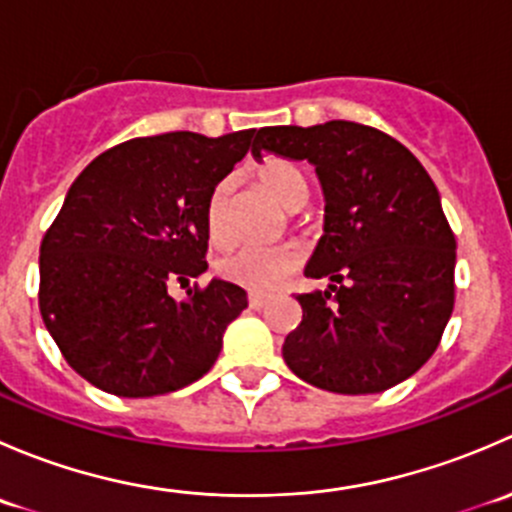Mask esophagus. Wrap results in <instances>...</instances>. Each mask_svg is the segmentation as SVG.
<instances>
[{
  "instance_id": "obj_1",
  "label": "esophagus",
  "mask_w": 512,
  "mask_h": 512,
  "mask_svg": "<svg viewBox=\"0 0 512 512\" xmlns=\"http://www.w3.org/2000/svg\"><path fill=\"white\" fill-rule=\"evenodd\" d=\"M247 302H250L252 309H262L267 302H270V294H262V292H250V297H247Z\"/></svg>"
}]
</instances>
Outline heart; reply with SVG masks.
Masks as SVG:
<instances>
[{"label": "heart", "mask_w": 512, "mask_h": 512, "mask_svg": "<svg viewBox=\"0 0 512 512\" xmlns=\"http://www.w3.org/2000/svg\"><path fill=\"white\" fill-rule=\"evenodd\" d=\"M257 175H260L262 188L285 210L294 213V210L304 208V203L309 200V183L297 165L285 163V160H270L267 165H262ZM230 193V180H220L205 200V230H208L210 242L218 247L232 245L237 235ZM299 262H302V250L292 242L272 247L245 245L230 252L220 262V275L247 289H275L287 275L297 270Z\"/></svg>", "instance_id": "1"}]
</instances>
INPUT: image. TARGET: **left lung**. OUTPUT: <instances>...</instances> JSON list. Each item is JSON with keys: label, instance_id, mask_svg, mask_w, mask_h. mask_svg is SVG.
Returning <instances> with one entry per match:
<instances>
[{"label": "left lung", "instance_id": "8db88e82", "mask_svg": "<svg viewBox=\"0 0 512 512\" xmlns=\"http://www.w3.org/2000/svg\"><path fill=\"white\" fill-rule=\"evenodd\" d=\"M262 151L314 165L324 235L304 275L332 285L297 294L302 324L282 356L307 384L334 394H379L436 352L453 312L456 237L441 195L414 153L352 121L267 126Z\"/></svg>", "mask_w": 512, "mask_h": 512}]
</instances>
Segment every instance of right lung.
Instances as JSON below:
<instances>
[{
	"label": "right lung",
	"instance_id": "obj_1",
	"mask_svg": "<svg viewBox=\"0 0 512 512\" xmlns=\"http://www.w3.org/2000/svg\"><path fill=\"white\" fill-rule=\"evenodd\" d=\"M255 128L133 138L71 183L39 250V309L76 374L106 394L148 399L208 374L247 307L225 280L168 294L208 270L205 200L250 151Z\"/></svg>",
	"mask_w": 512,
	"mask_h": 512
}]
</instances>
